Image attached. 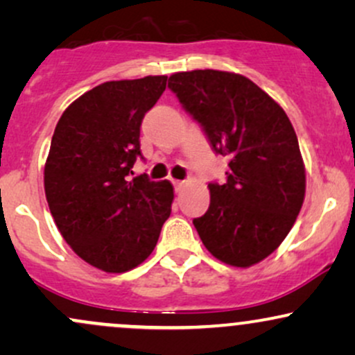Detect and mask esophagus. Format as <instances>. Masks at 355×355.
<instances>
[{"mask_svg":"<svg viewBox=\"0 0 355 355\" xmlns=\"http://www.w3.org/2000/svg\"><path fill=\"white\" fill-rule=\"evenodd\" d=\"M173 187L177 191H182L187 187V182L185 180H173Z\"/></svg>","mask_w":355,"mask_h":355,"instance_id":"esophagus-1","label":"esophagus"}]
</instances>
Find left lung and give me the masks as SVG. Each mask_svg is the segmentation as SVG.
<instances>
[{
  "label": "left lung",
  "mask_w": 355,
  "mask_h": 355,
  "mask_svg": "<svg viewBox=\"0 0 355 355\" xmlns=\"http://www.w3.org/2000/svg\"><path fill=\"white\" fill-rule=\"evenodd\" d=\"M168 88L203 126L210 145L230 158L227 182L210 183V207L193 220L220 262L250 267L294 227L305 197V166L284 108L239 73H173Z\"/></svg>",
  "instance_id": "1"
}]
</instances>
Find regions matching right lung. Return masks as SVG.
<instances>
[{
  "instance_id": "add662e5",
  "label": "right lung",
  "mask_w": 355,
  "mask_h": 355,
  "mask_svg": "<svg viewBox=\"0 0 355 355\" xmlns=\"http://www.w3.org/2000/svg\"><path fill=\"white\" fill-rule=\"evenodd\" d=\"M165 87V75L101 83L64 110L53 133L48 207L71 250L108 274L145 262L172 211V183L130 177L141 120Z\"/></svg>"
}]
</instances>
